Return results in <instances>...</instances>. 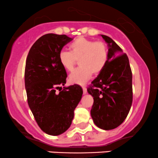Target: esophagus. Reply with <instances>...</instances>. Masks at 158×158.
<instances>
[{
  "mask_svg": "<svg viewBox=\"0 0 158 158\" xmlns=\"http://www.w3.org/2000/svg\"><path fill=\"white\" fill-rule=\"evenodd\" d=\"M82 90H83V94H86V92H87V89H86V87L85 86H84V85H82Z\"/></svg>",
  "mask_w": 158,
  "mask_h": 158,
  "instance_id": "34e87169",
  "label": "esophagus"
}]
</instances>
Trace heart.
<instances>
[{"mask_svg": "<svg viewBox=\"0 0 158 158\" xmlns=\"http://www.w3.org/2000/svg\"><path fill=\"white\" fill-rule=\"evenodd\" d=\"M79 60V66L69 75L72 83H85L92 73L102 72L109 60V49L102 41H94L85 37H78L69 45V52L62 50L59 53V62L64 69L71 71Z\"/></svg>", "mask_w": 158, "mask_h": 158, "instance_id": "b5f03b06", "label": "heart"}]
</instances>
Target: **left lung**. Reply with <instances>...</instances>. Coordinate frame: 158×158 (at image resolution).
Returning <instances> with one entry per match:
<instances>
[{"mask_svg": "<svg viewBox=\"0 0 158 158\" xmlns=\"http://www.w3.org/2000/svg\"><path fill=\"white\" fill-rule=\"evenodd\" d=\"M109 47L106 67L87 88L93 97L91 109L95 125L103 130L118 127L132 104V73L128 56L109 36L101 35Z\"/></svg>", "mask_w": 158, "mask_h": 158, "instance_id": "obj_1", "label": "left lung"}]
</instances>
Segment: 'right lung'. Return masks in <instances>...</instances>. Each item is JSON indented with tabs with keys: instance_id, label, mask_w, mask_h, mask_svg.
<instances>
[{
	"instance_id": "1",
	"label": "right lung",
	"mask_w": 158,
	"mask_h": 158,
	"mask_svg": "<svg viewBox=\"0 0 158 158\" xmlns=\"http://www.w3.org/2000/svg\"><path fill=\"white\" fill-rule=\"evenodd\" d=\"M72 40L66 35H44L32 46L26 60L28 105L41 130L53 136L69 128L83 92L76 84L60 87L66 84L67 74L59 62V53ZM59 88L60 92H56Z\"/></svg>"
}]
</instances>
